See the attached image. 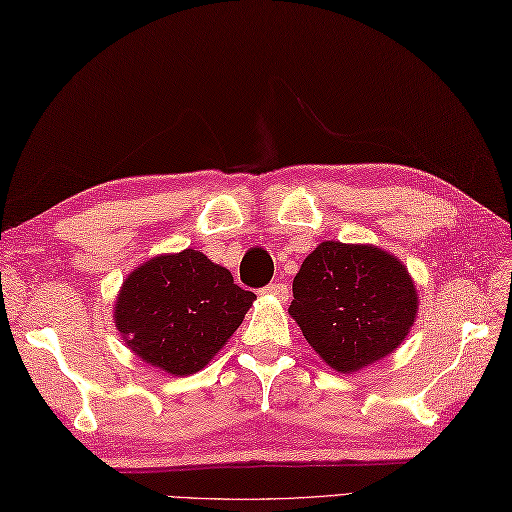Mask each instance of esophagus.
Wrapping results in <instances>:
<instances>
[{
	"label": "esophagus",
	"mask_w": 512,
	"mask_h": 512,
	"mask_svg": "<svg viewBox=\"0 0 512 512\" xmlns=\"http://www.w3.org/2000/svg\"><path fill=\"white\" fill-rule=\"evenodd\" d=\"M262 295L279 299V301H286L288 299V288H286V284H268L266 288H262Z\"/></svg>",
	"instance_id": "1"
}]
</instances>
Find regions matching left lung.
Returning <instances> with one entry per match:
<instances>
[{"label": "left lung", "instance_id": "left-lung-1", "mask_svg": "<svg viewBox=\"0 0 512 512\" xmlns=\"http://www.w3.org/2000/svg\"><path fill=\"white\" fill-rule=\"evenodd\" d=\"M292 297L290 317L341 374L394 352L420 306L407 266L374 244L321 242L303 259Z\"/></svg>", "mask_w": 512, "mask_h": 512}]
</instances>
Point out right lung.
Listing matches in <instances>:
<instances>
[{"instance_id":"right-lung-1","label":"right lung","mask_w":512,"mask_h":512,"mask_svg":"<svg viewBox=\"0 0 512 512\" xmlns=\"http://www.w3.org/2000/svg\"><path fill=\"white\" fill-rule=\"evenodd\" d=\"M257 297L200 250L149 257L123 281L114 323L138 358L171 376L209 365Z\"/></svg>"}]
</instances>
